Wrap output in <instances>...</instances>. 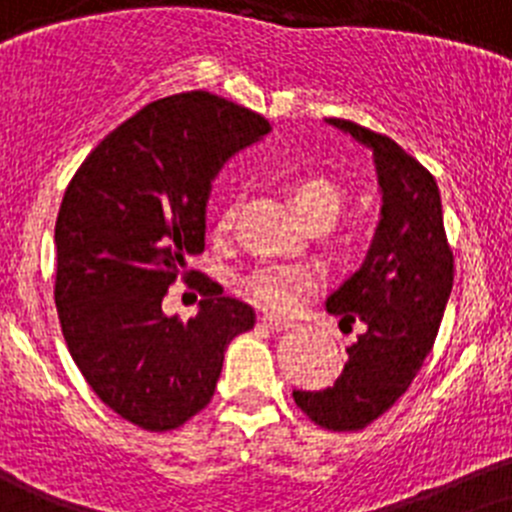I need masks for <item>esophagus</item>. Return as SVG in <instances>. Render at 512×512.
Instances as JSON below:
<instances>
[{
  "label": "esophagus",
  "mask_w": 512,
  "mask_h": 512,
  "mask_svg": "<svg viewBox=\"0 0 512 512\" xmlns=\"http://www.w3.org/2000/svg\"><path fill=\"white\" fill-rule=\"evenodd\" d=\"M260 324L270 331H288V329H296V324L288 319H278V316H262Z\"/></svg>",
  "instance_id": "34e87169"
}]
</instances>
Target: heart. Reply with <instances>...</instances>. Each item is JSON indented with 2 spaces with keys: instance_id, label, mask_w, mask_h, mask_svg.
Segmentation results:
<instances>
[{
  "instance_id": "obj_1",
  "label": "heart",
  "mask_w": 512,
  "mask_h": 512,
  "mask_svg": "<svg viewBox=\"0 0 512 512\" xmlns=\"http://www.w3.org/2000/svg\"><path fill=\"white\" fill-rule=\"evenodd\" d=\"M290 201L298 214L308 224L334 222L342 211L344 196L342 188L331 183L329 178H301L290 186ZM232 211H227L222 219V227L232 224ZM321 273L319 267L308 262H270L257 270H252L245 278V288L260 306L273 308V311H293L303 298H308L313 290H319Z\"/></svg>"
}]
</instances>
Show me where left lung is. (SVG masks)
Segmentation results:
<instances>
[{
	"label": "left lung",
	"mask_w": 512,
	"mask_h": 512,
	"mask_svg": "<svg viewBox=\"0 0 512 512\" xmlns=\"http://www.w3.org/2000/svg\"><path fill=\"white\" fill-rule=\"evenodd\" d=\"M326 122L372 150L382 209L362 267L326 298V311L367 329L331 388L293 390V400L316 426L359 431L390 411L421 372L449 301L454 255L434 176L390 137L349 119Z\"/></svg>",
	"instance_id": "obj_1"
}]
</instances>
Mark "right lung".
<instances>
[{
    "instance_id": "obj_1",
    "label": "right lung",
    "mask_w": 512,
    "mask_h": 512,
    "mask_svg": "<svg viewBox=\"0 0 512 512\" xmlns=\"http://www.w3.org/2000/svg\"><path fill=\"white\" fill-rule=\"evenodd\" d=\"M270 132L265 117L209 91L142 107L109 132L63 193L55 222V306L73 362L99 400L145 431H170L209 405L227 344L255 311L199 275L193 319L163 298L204 252L211 181Z\"/></svg>"
}]
</instances>
